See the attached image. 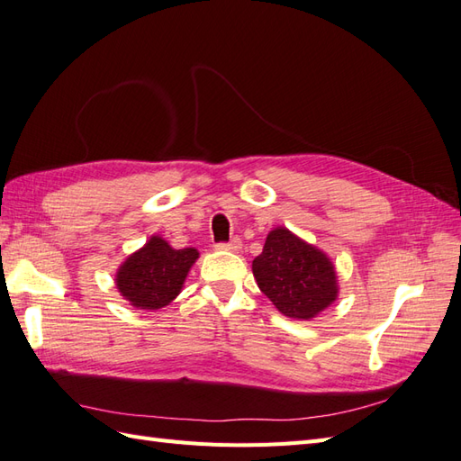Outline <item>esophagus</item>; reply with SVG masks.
Segmentation results:
<instances>
[{
	"label": "esophagus",
	"mask_w": 461,
	"mask_h": 461,
	"mask_svg": "<svg viewBox=\"0 0 461 461\" xmlns=\"http://www.w3.org/2000/svg\"><path fill=\"white\" fill-rule=\"evenodd\" d=\"M216 249H220V251H240L241 249V241L235 238V240L226 241V243H216Z\"/></svg>",
	"instance_id": "esophagus-1"
}]
</instances>
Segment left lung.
<instances>
[{
  "mask_svg": "<svg viewBox=\"0 0 461 461\" xmlns=\"http://www.w3.org/2000/svg\"><path fill=\"white\" fill-rule=\"evenodd\" d=\"M253 275L278 312L294 320H312L335 302L339 292L329 257L286 228L267 235L263 253L253 261Z\"/></svg>",
  "mask_w": 461,
  "mask_h": 461,
  "instance_id": "1",
  "label": "left lung"
}]
</instances>
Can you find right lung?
Returning a JSON list of instances; mask_svg holds the SVG:
<instances>
[{"mask_svg": "<svg viewBox=\"0 0 461 461\" xmlns=\"http://www.w3.org/2000/svg\"><path fill=\"white\" fill-rule=\"evenodd\" d=\"M198 258L193 247H173L153 235L140 251L130 255L116 273V288L140 310H159L176 298L186 273Z\"/></svg>", "mask_w": 461, "mask_h": 461, "instance_id": "obj_1", "label": "right lung"}]
</instances>
